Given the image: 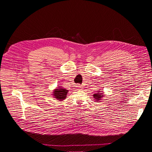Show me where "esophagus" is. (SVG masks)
<instances>
[{"instance_id":"1","label":"esophagus","mask_w":152,"mask_h":152,"mask_svg":"<svg viewBox=\"0 0 152 152\" xmlns=\"http://www.w3.org/2000/svg\"><path fill=\"white\" fill-rule=\"evenodd\" d=\"M78 88L80 89H82V86H78Z\"/></svg>"}]
</instances>
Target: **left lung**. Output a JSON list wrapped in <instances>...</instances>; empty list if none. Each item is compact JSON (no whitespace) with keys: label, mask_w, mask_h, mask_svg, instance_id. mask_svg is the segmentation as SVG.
<instances>
[{"label":"left lung","mask_w":152,"mask_h":152,"mask_svg":"<svg viewBox=\"0 0 152 152\" xmlns=\"http://www.w3.org/2000/svg\"><path fill=\"white\" fill-rule=\"evenodd\" d=\"M93 97L96 101V102H100V101L102 99V98L104 97V94L103 92L98 91L97 93H96L93 94Z\"/></svg>","instance_id":"obj_1"}]
</instances>
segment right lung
<instances>
[{"label": "right lung", "mask_w": 152, "mask_h": 152, "mask_svg": "<svg viewBox=\"0 0 152 152\" xmlns=\"http://www.w3.org/2000/svg\"><path fill=\"white\" fill-rule=\"evenodd\" d=\"M58 88L55 89L53 92V96L54 98H56L58 101H63L66 98V95L68 91L65 89L64 87H61V86L57 87Z\"/></svg>", "instance_id": "1"}]
</instances>
